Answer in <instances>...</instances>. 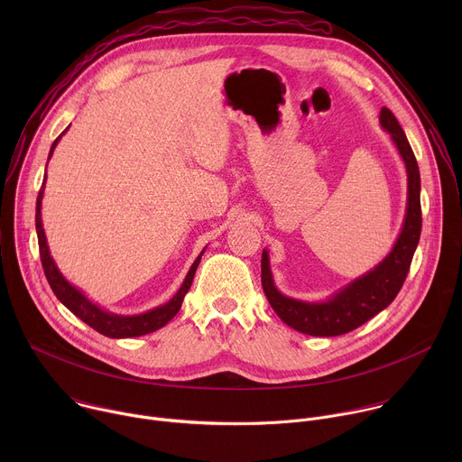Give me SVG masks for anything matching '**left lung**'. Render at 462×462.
<instances>
[{"label":"left lung","instance_id":"8db88e82","mask_svg":"<svg viewBox=\"0 0 462 462\" xmlns=\"http://www.w3.org/2000/svg\"><path fill=\"white\" fill-rule=\"evenodd\" d=\"M380 125L391 135L408 171V207L402 232L393 250L378 265L351 282L327 301H301L283 296L273 280L269 252L261 255V285L276 314L296 331L310 337H340L383 310L402 289L411 267L422 228L420 173L413 150L399 120L387 109L380 111Z\"/></svg>","mask_w":462,"mask_h":462}]
</instances>
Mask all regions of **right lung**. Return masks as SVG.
Here are the masks:
<instances>
[{
	"label": "right lung",
	"mask_w": 462,
	"mask_h": 462,
	"mask_svg": "<svg viewBox=\"0 0 462 462\" xmlns=\"http://www.w3.org/2000/svg\"><path fill=\"white\" fill-rule=\"evenodd\" d=\"M68 131V129H65ZM63 131V134H65ZM61 137V135H60ZM60 137L52 143L51 152H49V159L60 141ZM43 186L45 180L42 184V189L38 193V199H36V232H38V245H40V257H42V267L45 273V278L52 289V292L56 294V298L68 307L75 316H79L82 321H86L89 327H93L95 331H98L104 337L109 338H131V337H143L148 333L157 331V328L164 327L180 309L182 300L186 296V292L191 287L197 265H199L201 255L193 261V265L189 267L180 289L177 291V294L164 305L148 310L144 314H137V316H120V314H113L107 312L104 309H100L98 305H95L93 301H89L77 287H73L68 280L61 276V273L58 271V267L54 265V261L51 257L49 246H47V239H45V232L42 226V197H43Z\"/></svg>",
	"instance_id": "obj_1"
}]
</instances>
